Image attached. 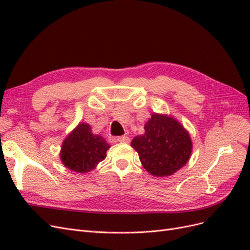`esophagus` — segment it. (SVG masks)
I'll return each mask as SVG.
<instances>
[{
	"mask_svg": "<svg viewBox=\"0 0 250 250\" xmlns=\"http://www.w3.org/2000/svg\"><path fill=\"white\" fill-rule=\"evenodd\" d=\"M129 138L128 137H125V135H122V137H119L118 138V142H120V143H123V144H127V143H129Z\"/></svg>",
	"mask_w": 250,
	"mask_h": 250,
	"instance_id": "esophagus-1",
	"label": "esophagus"
}]
</instances>
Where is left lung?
<instances>
[{"instance_id":"obj_1","label":"left lung","mask_w":250,"mask_h":250,"mask_svg":"<svg viewBox=\"0 0 250 250\" xmlns=\"http://www.w3.org/2000/svg\"><path fill=\"white\" fill-rule=\"evenodd\" d=\"M144 129L145 133L133 138L131 147L151 175L170 176L190 160L193 149L190 133L175 118L154 112Z\"/></svg>"}]
</instances>
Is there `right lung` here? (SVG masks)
<instances>
[{"mask_svg": "<svg viewBox=\"0 0 250 250\" xmlns=\"http://www.w3.org/2000/svg\"><path fill=\"white\" fill-rule=\"evenodd\" d=\"M110 146L100 134H94L87 123H79L63 140L59 157L64 167L87 173L106 157Z\"/></svg>", "mask_w": 250, "mask_h": 250, "instance_id": "1", "label": "right lung"}]
</instances>
